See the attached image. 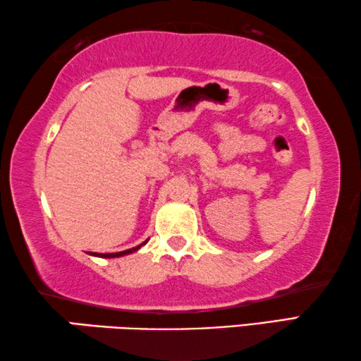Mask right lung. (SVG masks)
Instances as JSON below:
<instances>
[{
	"label": "right lung",
	"instance_id": "add662e5",
	"mask_svg": "<svg viewBox=\"0 0 361 361\" xmlns=\"http://www.w3.org/2000/svg\"><path fill=\"white\" fill-rule=\"evenodd\" d=\"M147 241H145L140 245H136V247H131V249H127V250H122V252H114V254H98V252H90V255H94V257H104V259H116V257H122V255H128V254H133L138 250L141 245H145Z\"/></svg>",
	"mask_w": 361,
	"mask_h": 361
}]
</instances>
